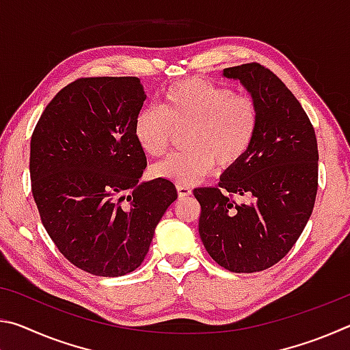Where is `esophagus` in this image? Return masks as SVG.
Masks as SVG:
<instances>
[{
    "label": "esophagus",
    "instance_id": "obj_1",
    "mask_svg": "<svg viewBox=\"0 0 350 350\" xmlns=\"http://www.w3.org/2000/svg\"><path fill=\"white\" fill-rule=\"evenodd\" d=\"M177 194H179V198H187V196H191V188L187 187V185H177Z\"/></svg>",
    "mask_w": 350,
    "mask_h": 350
}]
</instances>
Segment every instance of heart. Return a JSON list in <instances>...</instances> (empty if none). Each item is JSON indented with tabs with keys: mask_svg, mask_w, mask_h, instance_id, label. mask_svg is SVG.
<instances>
[{
	"mask_svg": "<svg viewBox=\"0 0 350 350\" xmlns=\"http://www.w3.org/2000/svg\"><path fill=\"white\" fill-rule=\"evenodd\" d=\"M258 126L253 100L205 79H187L170 86L161 108L146 106L134 118V139L146 156L167 151L174 129L187 128L183 146L152 167V174L191 185L219 168L238 163L250 148Z\"/></svg>",
	"mask_w": 350,
	"mask_h": 350,
	"instance_id": "heart-1",
	"label": "heart"
}]
</instances>
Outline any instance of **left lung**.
I'll use <instances>...</instances> for the list:
<instances>
[{"label":"left lung","instance_id":"8db88e82","mask_svg":"<svg viewBox=\"0 0 350 350\" xmlns=\"http://www.w3.org/2000/svg\"><path fill=\"white\" fill-rule=\"evenodd\" d=\"M258 112L245 156L224 171L217 187L196 188L205 250L234 273L275 265L303 233L318 189V146L309 117L287 86L258 63L227 68ZM243 198L234 203L229 198Z\"/></svg>","mask_w":350,"mask_h":350}]
</instances>
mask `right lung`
I'll return each mask as SVG.
<instances>
[{"label": "right lung", "mask_w": 350, "mask_h": 350, "mask_svg": "<svg viewBox=\"0 0 350 350\" xmlns=\"http://www.w3.org/2000/svg\"><path fill=\"white\" fill-rule=\"evenodd\" d=\"M145 98L137 77L79 79L33 129L31 180L41 222L63 256L91 275L137 269L177 199L167 179L140 182L146 157L133 128Z\"/></svg>", "instance_id": "add662e5"}]
</instances>
